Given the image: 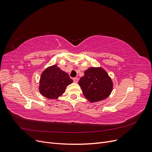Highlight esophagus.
<instances>
[{
  "mask_svg": "<svg viewBox=\"0 0 152 152\" xmlns=\"http://www.w3.org/2000/svg\"><path fill=\"white\" fill-rule=\"evenodd\" d=\"M73 81H74V82H75V83H77L78 81H79V79H78V78H77V77L73 78Z\"/></svg>",
  "mask_w": 152,
  "mask_h": 152,
  "instance_id": "esophagus-1",
  "label": "esophagus"
}]
</instances>
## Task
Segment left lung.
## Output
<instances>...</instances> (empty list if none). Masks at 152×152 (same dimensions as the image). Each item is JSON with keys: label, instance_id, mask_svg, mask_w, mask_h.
Returning a JSON list of instances; mask_svg holds the SVG:
<instances>
[{"label": "left lung", "instance_id": "left-lung-1", "mask_svg": "<svg viewBox=\"0 0 152 152\" xmlns=\"http://www.w3.org/2000/svg\"><path fill=\"white\" fill-rule=\"evenodd\" d=\"M79 85L85 98L91 103L108 98L113 86L112 79L102 67H91L86 70Z\"/></svg>", "mask_w": 152, "mask_h": 152}]
</instances>
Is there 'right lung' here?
Here are the masks:
<instances>
[{"mask_svg": "<svg viewBox=\"0 0 152 152\" xmlns=\"http://www.w3.org/2000/svg\"><path fill=\"white\" fill-rule=\"evenodd\" d=\"M73 80L66 72H63L56 65L45 68L40 75L39 92L44 97L56 99L65 93L66 87Z\"/></svg>", "mask_w": 152, "mask_h": 152, "instance_id": "add662e5", "label": "right lung"}]
</instances>
